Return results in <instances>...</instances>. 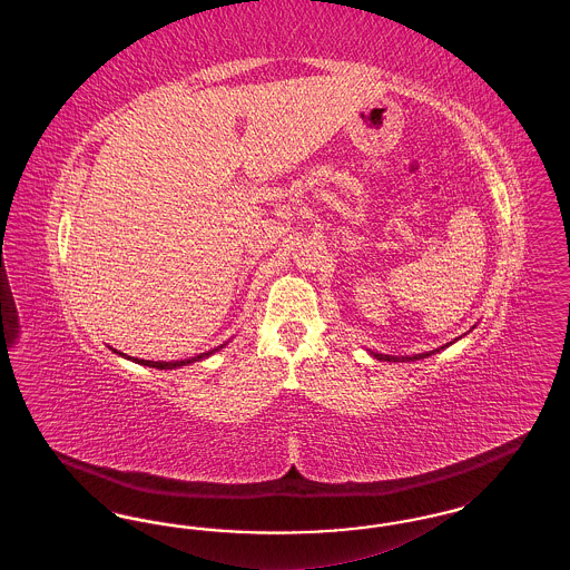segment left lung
Listing matches in <instances>:
<instances>
[{"label": "left lung", "mask_w": 570, "mask_h": 570, "mask_svg": "<svg viewBox=\"0 0 570 570\" xmlns=\"http://www.w3.org/2000/svg\"><path fill=\"white\" fill-rule=\"evenodd\" d=\"M446 346H449V344H446ZM446 346H440V348H435V351H432V353L414 354V356H402V358H400V356H389V354L379 353H374V356H376L379 361H393V363H395V361H416V358H425V356H430V354L440 353V351H442V348H446Z\"/></svg>", "instance_id": "left-lung-1"}]
</instances>
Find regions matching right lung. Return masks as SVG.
I'll list each match as a JSON object with an SVG mask.
<instances>
[{"label": "right lung", "instance_id": "add662e5", "mask_svg": "<svg viewBox=\"0 0 570 570\" xmlns=\"http://www.w3.org/2000/svg\"><path fill=\"white\" fill-rule=\"evenodd\" d=\"M217 348H219V346H217ZM217 348H214V351H207V353L198 354V356L184 358V361H145V358H132V361L140 363V365L158 367V370H173V367H181V365H188V363H194V361H200V358H205V356H209V354L216 353Z\"/></svg>", "mask_w": 570, "mask_h": 570}]
</instances>
